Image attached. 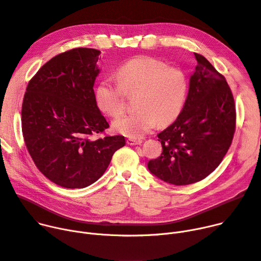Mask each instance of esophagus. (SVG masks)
I'll list each match as a JSON object with an SVG mask.
<instances>
[{
    "instance_id": "34e87169",
    "label": "esophagus",
    "mask_w": 261,
    "mask_h": 261,
    "mask_svg": "<svg viewBox=\"0 0 261 261\" xmlns=\"http://www.w3.org/2000/svg\"><path fill=\"white\" fill-rule=\"evenodd\" d=\"M143 142L141 140H134V138H128L127 144L130 146H136V145H141Z\"/></svg>"
}]
</instances>
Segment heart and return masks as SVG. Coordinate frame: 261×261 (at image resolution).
Here are the masks:
<instances>
[{
    "instance_id": "1",
    "label": "heart",
    "mask_w": 261,
    "mask_h": 261,
    "mask_svg": "<svg viewBox=\"0 0 261 261\" xmlns=\"http://www.w3.org/2000/svg\"><path fill=\"white\" fill-rule=\"evenodd\" d=\"M117 83L105 79L95 89L99 109L116 117L124 111V93L136 94L137 111L113 121V129L130 138H141L161 123H172L181 112L188 94L184 69L149 57L135 58L116 71Z\"/></svg>"
}]
</instances>
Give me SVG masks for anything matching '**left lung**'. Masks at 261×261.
I'll list each match as a JSON object with an SVG mask.
<instances>
[{"instance_id":"obj_1","label":"left lung","mask_w":261,"mask_h":261,"mask_svg":"<svg viewBox=\"0 0 261 261\" xmlns=\"http://www.w3.org/2000/svg\"><path fill=\"white\" fill-rule=\"evenodd\" d=\"M190 77L184 108L174 123L158 134L163 152L148 169L175 186L197 182L219 166L235 132L234 97L224 76L204 57Z\"/></svg>"}]
</instances>
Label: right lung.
<instances>
[{
  "label": "right lung",
  "mask_w": 261,
  "mask_h": 261,
  "mask_svg": "<svg viewBox=\"0 0 261 261\" xmlns=\"http://www.w3.org/2000/svg\"><path fill=\"white\" fill-rule=\"evenodd\" d=\"M99 55L93 48H74L56 56L29 81L24 95L27 150L43 175L64 188L95 182L125 146L121 135L91 138L109 128L93 90Z\"/></svg>",
  "instance_id": "add662e5"
}]
</instances>
